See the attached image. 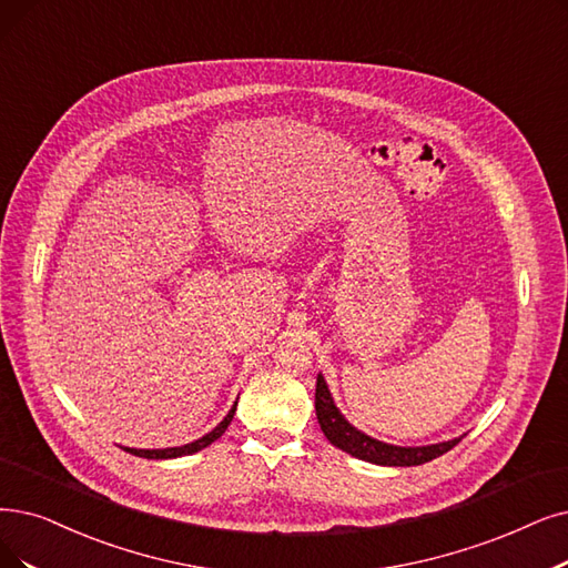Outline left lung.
Masks as SVG:
<instances>
[{
    "mask_svg": "<svg viewBox=\"0 0 568 568\" xmlns=\"http://www.w3.org/2000/svg\"><path fill=\"white\" fill-rule=\"evenodd\" d=\"M314 410L316 419H320V426L324 430V436L331 440V445L339 447L347 455L371 462L377 466H422L430 459H436L445 452L455 447L462 438L447 440V443H436V445H424V447H398L375 440L366 434H361L358 428H354L343 413L337 410L333 396L328 392V384L322 375H316V394H314Z\"/></svg>",
    "mask_w": 568,
    "mask_h": 568,
    "instance_id": "obj_1",
    "label": "left lung"
}]
</instances>
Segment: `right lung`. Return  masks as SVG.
Returning a JSON list of instances; mask_svg holds the SVG:
<instances>
[{
	"instance_id": "add662e5",
	"label": "right lung",
	"mask_w": 568,
	"mask_h": 568,
	"mask_svg": "<svg viewBox=\"0 0 568 568\" xmlns=\"http://www.w3.org/2000/svg\"><path fill=\"white\" fill-rule=\"evenodd\" d=\"M235 407H237V403L231 407V413L223 417V422L210 430V434H205V436L197 438V440H193V443H189V445H181V447H165V449H134V447H123V449H125V452H130V455H134V457H144V459H174V457L195 455V452L205 449L207 445H212L216 438H221V436L225 434V428H229V424L233 422Z\"/></svg>"
}]
</instances>
